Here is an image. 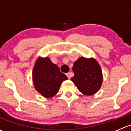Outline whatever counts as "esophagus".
Instances as JSON below:
<instances>
[{
    "label": "esophagus",
    "mask_w": 131,
    "mask_h": 131,
    "mask_svg": "<svg viewBox=\"0 0 131 131\" xmlns=\"http://www.w3.org/2000/svg\"><path fill=\"white\" fill-rule=\"evenodd\" d=\"M66 75H67V76L68 77V78H70L71 77V76H72V75H71V73L70 72L67 73H66Z\"/></svg>",
    "instance_id": "34e87169"
}]
</instances>
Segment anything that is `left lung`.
<instances>
[{
	"instance_id": "left-lung-1",
	"label": "left lung",
	"mask_w": 131,
	"mask_h": 131,
	"mask_svg": "<svg viewBox=\"0 0 131 131\" xmlns=\"http://www.w3.org/2000/svg\"><path fill=\"white\" fill-rule=\"evenodd\" d=\"M72 69L75 75L71 80L81 93L92 95L100 89L102 73L96 60L81 57L74 63Z\"/></svg>"
}]
</instances>
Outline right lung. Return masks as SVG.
I'll return each instance as SVG.
<instances>
[{
	"instance_id": "1",
	"label": "right lung",
	"mask_w": 131,
	"mask_h": 131,
	"mask_svg": "<svg viewBox=\"0 0 131 131\" xmlns=\"http://www.w3.org/2000/svg\"><path fill=\"white\" fill-rule=\"evenodd\" d=\"M32 77L36 90L46 98L55 95L63 81L68 79L48 57L38 59L33 69Z\"/></svg>"
}]
</instances>
